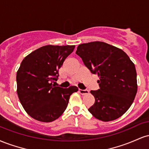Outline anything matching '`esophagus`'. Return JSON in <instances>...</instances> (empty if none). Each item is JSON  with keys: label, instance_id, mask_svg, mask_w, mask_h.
Returning a JSON list of instances; mask_svg holds the SVG:
<instances>
[{"label": "esophagus", "instance_id": "34e87169", "mask_svg": "<svg viewBox=\"0 0 149 149\" xmlns=\"http://www.w3.org/2000/svg\"><path fill=\"white\" fill-rule=\"evenodd\" d=\"M78 92H79V93L81 94L82 95H88L89 93V91L88 90H80V89H79V90H78Z\"/></svg>", "mask_w": 149, "mask_h": 149}]
</instances>
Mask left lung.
Listing matches in <instances>:
<instances>
[{"label":"left lung","instance_id":"obj_1","mask_svg":"<svg viewBox=\"0 0 149 149\" xmlns=\"http://www.w3.org/2000/svg\"><path fill=\"white\" fill-rule=\"evenodd\" d=\"M76 54L93 74L98 76V90H91L95 104L88 111L108 122L122 116L133 103L137 81L134 63L121 49L104 42L80 44Z\"/></svg>","mask_w":149,"mask_h":149}]
</instances>
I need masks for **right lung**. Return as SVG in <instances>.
I'll list each match as a JSON object with an SVG mask.
<instances>
[{
	"label": "right lung",
	"mask_w": 149,
	"mask_h": 149,
	"mask_svg": "<svg viewBox=\"0 0 149 149\" xmlns=\"http://www.w3.org/2000/svg\"><path fill=\"white\" fill-rule=\"evenodd\" d=\"M75 45L42 46L23 59L17 72V92L26 112L36 120L49 123L62 115L76 86L63 89L52 84Z\"/></svg>",
	"instance_id": "add662e5"
}]
</instances>
